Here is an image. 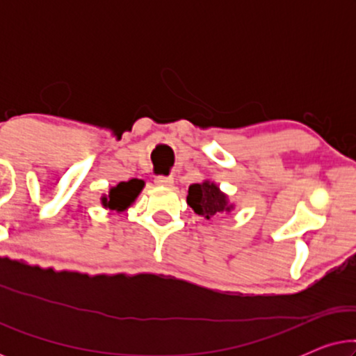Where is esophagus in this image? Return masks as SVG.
Returning <instances> with one entry per match:
<instances>
[{"label":"esophagus","mask_w":356,"mask_h":356,"mask_svg":"<svg viewBox=\"0 0 356 356\" xmlns=\"http://www.w3.org/2000/svg\"><path fill=\"white\" fill-rule=\"evenodd\" d=\"M155 184L160 188H170V186H173V178L172 177H157L155 178Z\"/></svg>","instance_id":"obj_1"}]
</instances>
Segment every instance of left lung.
Returning <instances> with one entry per match:
<instances>
[{
  "mask_svg": "<svg viewBox=\"0 0 356 356\" xmlns=\"http://www.w3.org/2000/svg\"><path fill=\"white\" fill-rule=\"evenodd\" d=\"M188 204L194 212L204 218L218 217L222 213L235 211V202H230V197L218 188L216 181L204 179L199 184H191L188 191Z\"/></svg>",
  "mask_w": 356,
  "mask_h": 356,
  "instance_id": "obj_1",
  "label": "left lung"
}]
</instances>
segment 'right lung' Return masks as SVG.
Returning a JSON list of instances; mask_svg holds the SVG:
<instances>
[{
  "instance_id": "right-lung-1",
  "label": "right lung",
  "mask_w": 356,
  "mask_h": 356,
  "mask_svg": "<svg viewBox=\"0 0 356 356\" xmlns=\"http://www.w3.org/2000/svg\"><path fill=\"white\" fill-rule=\"evenodd\" d=\"M144 186L145 183L138 178L129 179V181H121L116 186H111L106 194H102V207L116 211L118 213L128 211L136 202Z\"/></svg>"
}]
</instances>
